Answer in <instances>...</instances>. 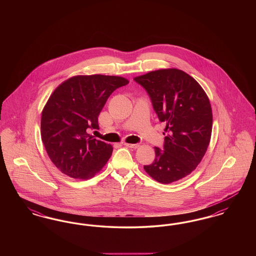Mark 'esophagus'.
Listing matches in <instances>:
<instances>
[{
    "label": "esophagus",
    "mask_w": 256,
    "mask_h": 256,
    "mask_svg": "<svg viewBox=\"0 0 256 256\" xmlns=\"http://www.w3.org/2000/svg\"><path fill=\"white\" fill-rule=\"evenodd\" d=\"M124 145L128 146V148H137L139 146L138 144H130V143H124Z\"/></svg>",
    "instance_id": "esophagus-1"
}]
</instances>
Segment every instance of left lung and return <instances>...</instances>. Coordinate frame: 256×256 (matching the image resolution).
<instances>
[{
	"label": "left lung",
	"mask_w": 256,
	"mask_h": 256,
	"mask_svg": "<svg viewBox=\"0 0 256 256\" xmlns=\"http://www.w3.org/2000/svg\"><path fill=\"white\" fill-rule=\"evenodd\" d=\"M150 95L160 122H166L163 150L144 170L163 184L190 174L206 152L212 132V108L202 87L182 70L160 69L134 78Z\"/></svg>",
	"instance_id": "obj_1"
}]
</instances>
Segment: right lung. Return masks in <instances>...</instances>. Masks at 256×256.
Masks as SVG:
<instances>
[{
    "label": "right lung",
    "mask_w": 256,
    "mask_h": 256,
    "mask_svg": "<svg viewBox=\"0 0 256 256\" xmlns=\"http://www.w3.org/2000/svg\"><path fill=\"white\" fill-rule=\"evenodd\" d=\"M128 80L118 76H74L58 86L41 115V139L52 162L64 174L86 180L104 168L110 144L88 134L111 93Z\"/></svg>",
    "instance_id": "1"
}]
</instances>
